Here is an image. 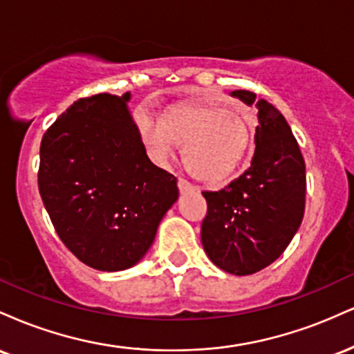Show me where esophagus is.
<instances>
[{
	"mask_svg": "<svg viewBox=\"0 0 354 354\" xmlns=\"http://www.w3.org/2000/svg\"><path fill=\"white\" fill-rule=\"evenodd\" d=\"M178 189H180L181 194L191 193V191H193V185H191L189 181H186V180H183V178H180V180H178Z\"/></svg>",
	"mask_w": 354,
	"mask_h": 354,
	"instance_id": "esophagus-1",
	"label": "esophagus"
}]
</instances>
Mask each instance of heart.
<instances>
[{"instance_id": "heart-1", "label": "heart", "mask_w": 354, "mask_h": 354, "mask_svg": "<svg viewBox=\"0 0 354 354\" xmlns=\"http://www.w3.org/2000/svg\"><path fill=\"white\" fill-rule=\"evenodd\" d=\"M140 133L153 160L168 163L174 145H185V165L196 180L225 185L241 168L253 133L248 120L234 109L209 103H180L168 108L160 124L140 118Z\"/></svg>"}]
</instances>
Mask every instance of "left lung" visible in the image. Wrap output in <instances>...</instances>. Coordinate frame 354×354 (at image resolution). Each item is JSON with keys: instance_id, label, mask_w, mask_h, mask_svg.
Here are the masks:
<instances>
[{"instance_id": "obj_1", "label": "left lung", "mask_w": 354, "mask_h": 354, "mask_svg": "<svg viewBox=\"0 0 354 354\" xmlns=\"http://www.w3.org/2000/svg\"><path fill=\"white\" fill-rule=\"evenodd\" d=\"M251 106L258 126L250 168L219 191H203L208 214L201 243L219 270L246 276L276 261L304 214L306 168L290 124L266 100L246 89L230 93Z\"/></svg>"}]
</instances>
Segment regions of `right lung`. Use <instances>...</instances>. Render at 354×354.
I'll use <instances>...</instances> for the list:
<instances>
[{
    "label": "right lung",
    "instance_id": "add662e5",
    "mask_svg": "<svg viewBox=\"0 0 354 354\" xmlns=\"http://www.w3.org/2000/svg\"><path fill=\"white\" fill-rule=\"evenodd\" d=\"M131 93L75 101L44 133L38 186L53 226L80 261L135 266L176 203V178L151 163L129 113Z\"/></svg>",
    "mask_w": 354,
    "mask_h": 354
}]
</instances>
